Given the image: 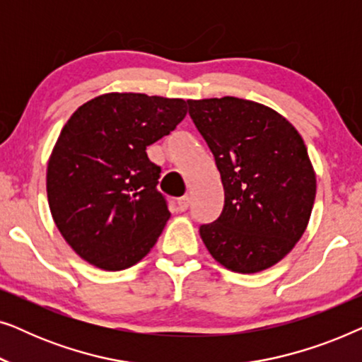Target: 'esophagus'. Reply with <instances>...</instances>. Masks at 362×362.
<instances>
[{"mask_svg":"<svg viewBox=\"0 0 362 362\" xmlns=\"http://www.w3.org/2000/svg\"><path fill=\"white\" fill-rule=\"evenodd\" d=\"M189 204H191V199H189V196H185V197H180V199H177V209H180L181 212H185L187 207H189Z\"/></svg>","mask_w":362,"mask_h":362,"instance_id":"obj_1","label":"esophagus"}]
</instances>
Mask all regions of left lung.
Instances as JSON below:
<instances>
[{"label":"left lung","instance_id":"1","mask_svg":"<svg viewBox=\"0 0 362 362\" xmlns=\"http://www.w3.org/2000/svg\"><path fill=\"white\" fill-rule=\"evenodd\" d=\"M187 105L224 186L221 216L199 227L201 239L232 272L269 269L293 249L313 209L316 176L303 138L280 113L252 100Z\"/></svg>","mask_w":362,"mask_h":362}]
</instances>
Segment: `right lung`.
<instances>
[{"instance_id": "1", "label": "right lung", "mask_w": 362, "mask_h": 362, "mask_svg": "<svg viewBox=\"0 0 362 362\" xmlns=\"http://www.w3.org/2000/svg\"><path fill=\"white\" fill-rule=\"evenodd\" d=\"M186 113L182 98L105 93L64 125L49 158L47 199L59 232L88 264L128 269L156 244L171 214L146 146Z\"/></svg>"}]
</instances>
